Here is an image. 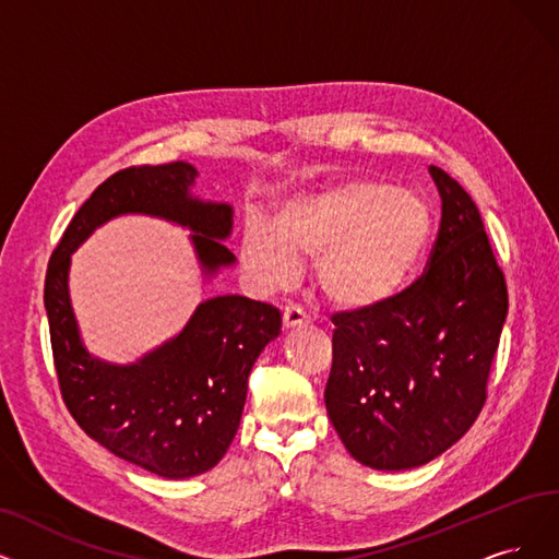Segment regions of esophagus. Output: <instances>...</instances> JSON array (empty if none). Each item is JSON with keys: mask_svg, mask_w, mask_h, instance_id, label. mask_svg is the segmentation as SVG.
<instances>
[{"mask_svg": "<svg viewBox=\"0 0 559 559\" xmlns=\"http://www.w3.org/2000/svg\"><path fill=\"white\" fill-rule=\"evenodd\" d=\"M282 323L286 330H294V328H305L309 323V317L298 305H288L284 307V314H282Z\"/></svg>", "mask_w": 559, "mask_h": 559, "instance_id": "1", "label": "esophagus"}]
</instances>
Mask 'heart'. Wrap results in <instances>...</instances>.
<instances>
[{
	"instance_id": "heart-1",
	"label": "heart",
	"mask_w": 559,
	"mask_h": 559,
	"mask_svg": "<svg viewBox=\"0 0 559 559\" xmlns=\"http://www.w3.org/2000/svg\"><path fill=\"white\" fill-rule=\"evenodd\" d=\"M433 236L429 199L383 178H346L286 199L273 227L250 222L238 259L265 292L314 261L321 294L344 311H369L413 284Z\"/></svg>"
}]
</instances>
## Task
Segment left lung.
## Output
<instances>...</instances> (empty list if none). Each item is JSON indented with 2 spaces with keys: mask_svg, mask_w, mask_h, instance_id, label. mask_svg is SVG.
<instances>
[{
  "mask_svg": "<svg viewBox=\"0 0 559 559\" xmlns=\"http://www.w3.org/2000/svg\"><path fill=\"white\" fill-rule=\"evenodd\" d=\"M438 238L394 300L332 317L325 408L355 461L408 471L448 452L486 401L509 298L473 197L440 167Z\"/></svg>",
  "mask_w": 559,
  "mask_h": 559,
  "instance_id": "1",
  "label": "left lung"
}]
</instances>
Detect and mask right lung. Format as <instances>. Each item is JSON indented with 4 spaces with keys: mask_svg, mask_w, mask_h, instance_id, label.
Wrapping results in <instances>:
<instances>
[{
    "mask_svg": "<svg viewBox=\"0 0 559 559\" xmlns=\"http://www.w3.org/2000/svg\"><path fill=\"white\" fill-rule=\"evenodd\" d=\"M197 169L188 163L142 165L111 174L66 227L46 273V311L55 369L66 408L82 431L119 459L167 479L211 471L238 431L248 376L273 342L280 309L245 296H215L197 307L188 325L135 365H109L80 340L69 296L71 254L107 219L144 213L188 227L204 275L236 257L229 204L190 194Z\"/></svg>",
    "mask_w": 559,
    "mask_h": 559,
    "instance_id": "1",
    "label": "right lung"
}]
</instances>
